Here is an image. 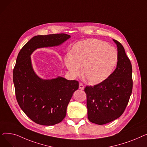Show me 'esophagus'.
Here are the masks:
<instances>
[{
  "label": "esophagus",
  "mask_w": 147,
  "mask_h": 147,
  "mask_svg": "<svg viewBox=\"0 0 147 147\" xmlns=\"http://www.w3.org/2000/svg\"><path fill=\"white\" fill-rule=\"evenodd\" d=\"M79 89L81 90H83L84 89V86L82 83H80L79 84Z\"/></svg>",
  "instance_id": "obj_1"
}]
</instances>
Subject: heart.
Instances as JSON below:
<instances>
[{"instance_id":"heart-1","label":"heart","mask_w":147,"mask_h":147,"mask_svg":"<svg viewBox=\"0 0 147 147\" xmlns=\"http://www.w3.org/2000/svg\"><path fill=\"white\" fill-rule=\"evenodd\" d=\"M65 65L72 77L83 73L91 84L105 80L113 73L117 62V52L113 46L96 38L76 43L65 57Z\"/></svg>"}]
</instances>
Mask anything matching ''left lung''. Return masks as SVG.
<instances>
[{
	"mask_svg": "<svg viewBox=\"0 0 147 147\" xmlns=\"http://www.w3.org/2000/svg\"><path fill=\"white\" fill-rule=\"evenodd\" d=\"M117 47V63L114 72L102 83L86 86L88 118L102 125L118 119L124 112L132 94V68L122 45Z\"/></svg>",
	"mask_w": 147,
	"mask_h": 147,
	"instance_id": "1",
	"label": "left lung"
}]
</instances>
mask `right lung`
<instances>
[{"mask_svg": "<svg viewBox=\"0 0 147 147\" xmlns=\"http://www.w3.org/2000/svg\"><path fill=\"white\" fill-rule=\"evenodd\" d=\"M70 37L64 33L35 36L18 55L13 71L15 95L21 110L38 125L52 126L62 121L79 82L61 76L42 79L34 71L31 55L37 49L58 46Z\"/></svg>", "mask_w": 147, "mask_h": 147, "instance_id": "right-lung-1", "label": "right lung"}]
</instances>
